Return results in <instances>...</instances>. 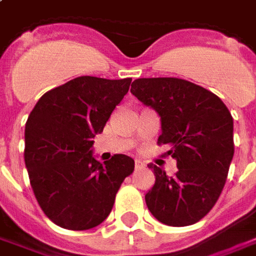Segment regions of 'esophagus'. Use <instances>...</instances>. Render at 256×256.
<instances>
[{"label": "esophagus", "instance_id": "obj_1", "mask_svg": "<svg viewBox=\"0 0 256 256\" xmlns=\"http://www.w3.org/2000/svg\"><path fill=\"white\" fill-rule=\"evenodd\" d=\"M134 164H136V170H140V168H144V166H145V162H141V160H136Z\"/></svg>", "mask_w": 256, "mask_h": 256}]
</instances>
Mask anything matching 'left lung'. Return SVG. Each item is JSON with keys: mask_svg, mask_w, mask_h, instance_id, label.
Here are the masks:
<instances>
[{"mask_svg": "<svg viewBox=\"0 0 256 256\" xmlns=\"http://www.w3.org/2000/svg\"><path fill=\"white\" fill-rule=\"evenodd\" d=\"M130 92L150 106L162 119L158 145L176 160L178 171L149 164L156 182L145 196L148 209L160 222L187 226L216 205L224 188L234 152V119L217 94L175 77L133 81Z\"/></svg>", "mask_w": 256, "mask_h": 256, "instance_id": "8db88e82", "label": "left lung"}]
</instances>
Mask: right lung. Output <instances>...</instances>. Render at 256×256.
I'll return each instance as SVG.
<instances>
[{
  "mask_svg": "<svg viewBox=\"0 0 256 256\" xmlns=\"http://www.w3.org/2000/svg\"><path fill=\"white\" fill-rule=\"evenodd\" d=\"M132 78L81 76L42 96L26 123L24 160L30 183L44 214L60 228L85 230L102 224L112 209L134 160L114 154L102 164L92 156Z\"/></svg>",
  "mask_w": 256,
  "mask_h": 256,
  "instance_id": "right-lung-1",
  "label": "right lung"
}]
</instances>
